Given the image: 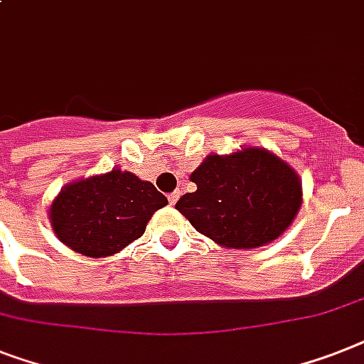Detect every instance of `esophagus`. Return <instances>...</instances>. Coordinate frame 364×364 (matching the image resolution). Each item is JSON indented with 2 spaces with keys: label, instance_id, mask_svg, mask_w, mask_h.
Segmentation results:
<instances>
[{
  "label": "esophagus",
  "instance_id": "esophagus-1",
  "mask_svg": "<svg viewBox=\"0 0 364 364\" xmlns=\"http://www.w3.org/2000/svg\"><path fill=\"white\" fill-rule=\"evenodd\" d=\"M179 196H181V192H179V191L172 192V194L168 196V202H170V205H176L177 200H179Z\"/></svg>",
  "mask_w": 364,
  "mask_h": 364
}]
</instances>
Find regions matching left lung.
Segmentation results:
<instances>
[{"label": "left lung", "instance_id": "8db88e82", "mask_svg": "<svg viewBox=\"0 0 364 364\" xmlns=\"http://www.w3.org/2000/svg\"><path fill=\"white\" fill-rule=\"evenodd\" d=\"M196 191L176 209L205 237L226 249H258L291 226L303 203L299 173L265 147L208 155L191 173Z\"/></svg>", "mask_w": 364, "mask_h": 364}]
</instances>
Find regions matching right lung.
<instances>
[{"label":"right lung","mask_w":364,"mask_h":364,"mask_svg":"<svg viewBox=\"0 0 364 364\" xmlns=\"http://www.w3.org/2000/svg\"><path fill=\"white\" fill-rule=\"evenodd\" d=\"M166 203L153 183L115 166L65 185L50 203L48 220L70 250L106 258L141 237L153 213Z\"/></svg>","instance_id":"obj_1"}]
</instances>
